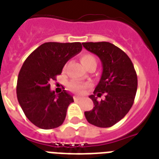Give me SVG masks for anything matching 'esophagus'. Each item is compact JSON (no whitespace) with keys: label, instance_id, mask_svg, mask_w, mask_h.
I'll use <instances>...</instances> for the list:
<instances>
[{"label":"esophagus","instance_id":"34e87169","mask_svg":"<svg viewBox=\"0 0 159 159\" xmlns=\"http://www.w3.org/2000/svg\"><path fill=\"white\" fill-rule=\"evenodd\" d=\"M74 100H81V97H80V96H78V95H75V96H74Z\"/></svg>","mask_w":159,"mask_h":159}]
</instances>
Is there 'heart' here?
<instances>
[{"mask_svg":"<svg viewBox=\"0 0 159 159\" xmlns=\"http://www.w3.org/2000/svg\"><path fill=\"white\" fill-rule=\"evenodd\" d=\"M81 62L86 68L89 64H91L93 62H96V60H95V57L93 55H90V54H83V55H81ZM68 87L72 91L81 93L83 91L84 89L86 88V85H83V84L77 82H71L68 83Z\"/></svg>","mask_w":159,"mask_h":159,"instance_id":"heart-1","label":"heart"}]
</instances>
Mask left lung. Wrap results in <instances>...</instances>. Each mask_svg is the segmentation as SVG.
<instances>
[{
	"instance_id": "obj_1",
	"label": "left lung",
	"mask_w": 159,
	"mask_h": 159,
	"mask_svg": "<svg viewBox=\"0 0 159 159\" xmlns=\"http://www.w3.org/2000/svg\"><path fill=\"white\" fill-rule=\"evenodd\" d=\"M82 46L100 58L103 68L94 95L89 96L95 106L84 113L85 117L94 126L110 127L123 118L133 104L137 90L136 73L130 58L113 44L84 42ZM103 93L106 98L99 102L97 98Z\"/></svg>"
}]
</instances>
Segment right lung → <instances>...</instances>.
<instances>
[{"label":"right lung","instance_id":"add662e5","mask_svg":"<svg viewBox=\"0 0 159 159\" xmlns=\"http://www.w3.org/2000/svg\"><path fill=\"white\" fill-rule=\"evenodd\" d=\"M82 49L80 42H46L24 61L17 81V98L26 117L37 127L47 130L63 124L73 98L65 90L56 95L50 82Z\"/></svg>","mask_w":159,"mask_h":159}]
</instances>
